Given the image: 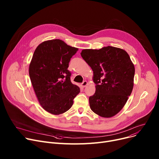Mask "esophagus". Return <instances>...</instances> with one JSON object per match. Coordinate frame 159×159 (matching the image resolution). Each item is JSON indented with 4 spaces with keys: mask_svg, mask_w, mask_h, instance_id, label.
Segmentation results:
<instances>
[{
    "mask_svg": "<svg viewBox=\"0 0 159 159\" xmlns=\"http://www.w3.org/2000/svg\"><path fill=\"white\" fill-rule=\"evenodd\" d=\"M87 85H88V82L85 80V81H84V82H83L82 83L81 86H82V88H85Z\"/></svg>",
    "mask_w": 159,
    "mask_h": 159,
    "instance_id": "34e87169",
    "label": "esophagus"
}]
</instances>
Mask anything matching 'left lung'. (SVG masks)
Listing matches in <instances>:
<instances>
[{"label":"left lung","mask_w":159,"mask_h":159,"mask_svg":"<svg viewBox=\"0 0 159 159\" xmlns=\"http://www.w3.org/2000/svg\"><path fill=\"white\" fill-rule=\"evenodd\" d=\"M93 71L95 93L89 98L91 110L104 118L117 114L126 104L134 84L135 66L123 49L108 46L82 50Z\"/></svg>","instance_id":"8db88e82"}]
</instances>
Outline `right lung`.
<instances>
[{"mask_svg":"<svg viewBox=\"0 0 159 159\" xmlns=\"http://www.w3.org/2000/svg\"><path fill=\"white\" fill-rule=\"evenodd\" d=\"M79 49L60 39L43 42L35 49L29 66V75L38 101L55 115L69 110L80 88L70 80L68 70L71 58Z\"/></svg>","mask_w":159,"mask_h":159,"instance_id":"obj_1","label":"right lung"}]
</instances>
